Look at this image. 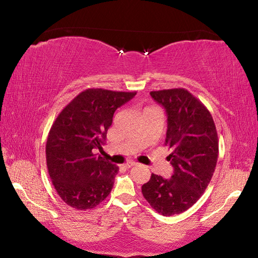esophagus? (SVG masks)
Returning a JSON list of instances; mask_svg holds the SVG:
<instances>
[{"instance_id": "obj_1", "label": "esophagus", "mask_w": 258, "mask_h": 258, "mask_svg": "<svg viewBox=\"0 0 258 258\" xmlns=\"http://www.w3.org/2000/svg\"><path fill=\"white\" fill-rule=\"evenodd\" d=\"M135 165H138V163H136V162H127V163H126L125 164V167L126 168H130V167H132V166H135Z\"/></svg>"}]
</instances>
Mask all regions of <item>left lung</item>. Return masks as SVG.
<instances>
[{"label":"left lung","instance_id":"left-lung-1","mask_svg":"<svg viewBox=\"0 0 258 258\" xmlns=\"http://www.w3.org/2000/svg\"><path fill=\"white\" fill-rule=\"evenodd\" d=\"M165 108V145L174 167L169 179L152 174L142 186L144 199L163 216L187 211L200 200L213 177L218 157V138L212 115L199 98L185 89L152 91Z\"/></svg>","mask_w":258,"mask_h":258}]
</instances>
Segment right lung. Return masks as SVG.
I'll return each instance as SVG.
<instances>
[{
	"label": "right lung",
	"instance_id": "add662e5",
	"mask_svg": "<svg viewBox=\"0 0 258 258\" xmlns=\"http://www.w3.org/2000/svg\"><path fill=\"white\" fill-rule=\"evenodd\" d=\"M136 92L87 89L54 120L46 141V164L54 188L65 204L92 210L106 199L118 167L94 150H102L113 115Z\"/></svg>",
	"mask_w": 258,
	"mask_h": 258
}]
</instances>
